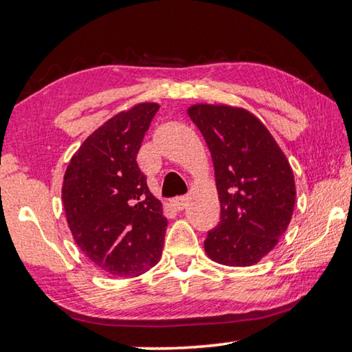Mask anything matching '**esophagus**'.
<instances>
[{
  "label": "esophagus",
  "mask_w": 352,
  "mask_h": 352,
  "mask_svg": "<svg viewBox=\"0 0 352 352\" xmlns=\"http://www.w3.org/2000/svg\"><path fill=\"white\" fill-rule=\"evenodd\" d=\"M188 201H189V199L188 197H175L174 200H172V205H174V208L177 211H183L184 208L188 206Z\"/></svg>",
  "instance_id": "esophagus-1"
}]
</instances>
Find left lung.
<instances>
[{"label": "left lung", "instance_id": "obj_1", "mask_svg": "<svg viewBox=\"0 0 352 352\" xmlns=\"http://www.w3.org/2000/svg\"><path fill=\"white\" fill-rule=\"evenodd\" d=\"M188 115L211 152L220 222L208 233L210 259L250 267L276 247L295 206L289 160L253 113L226 104H194Z\"/></svg>", "mask_w": 352, "mask_h": 352}]
</instances>
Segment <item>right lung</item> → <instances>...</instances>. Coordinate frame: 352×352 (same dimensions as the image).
<instances>
[{"instance_id":"1","label":"right lung","mask_w":352,"mask_h":352,"mask_svg":"<svg viewBox=\"0 0 352 352\" xmlns=\"http://www.w3.org/2000/svg\"><path fill=\"white\" fill-rule=\"evenodd\" d=\"M160 105L141 102L105 121L65 170L62 200L76 245L99 270L140 276L162 258L168 219L136 163Z\"/></svg>"}]
</instances>
